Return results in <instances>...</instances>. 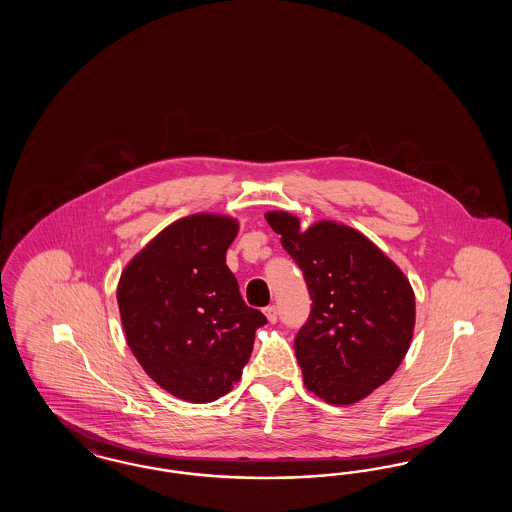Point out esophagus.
<instances>
[{
  "mask_svg": "<svg viewBox=\"0 0 512 512\" xmlns=\"http://www.w3.org/2000/svg\"><path fill=\"white\" fill-rule=\"evenodd\" d=\"M265 317H267L268 322H276V318H278V311H276V307L274 305H270V307H265Z\"/></svg>",
  "mask_w": 512,
  "mask_h": 512,
  "instance_id": "1",
  "label": "esophagus"
}]
</instances>
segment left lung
<instances>
[{
    "label": "left lung",
    "instance_id": "left-lung-1",
    "mask_svg": "<svg viewBox=\"0 0 512 512\" xmlns=\"http://www.w3.org/2000/svg\"><path fill=\"white\" fill-rule=\"evenodd\" d=\"M265 219L303 270L313 299L293 343L307 390L332 405L365 399L411 347L416 309L407 276L355 228L318 220L301 230L286 211H268Z\"/></svg>",
    "mask_w": 512,
    "mask_h": 512
}]
</instances>
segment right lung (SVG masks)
Here are the masks:
<instances>
[{
    "label": "right lung",
    "mask_w": 512,
    "mask_h": 512,
    "mask_svg": "<svg viewBox=\"0 0 512 512\" xmlns=\"http://www.w3.org/2000/svg\"><path fill=\"white\" fill-rule=\"evenodd\" d=\"M238 220L197 213L161 230L124 267L117 288L126 343L174 397L211 403L234 388L267 318L247 307L226 267Z\"/></svg>",
    "instance_id": "1"
}]
</instances>
